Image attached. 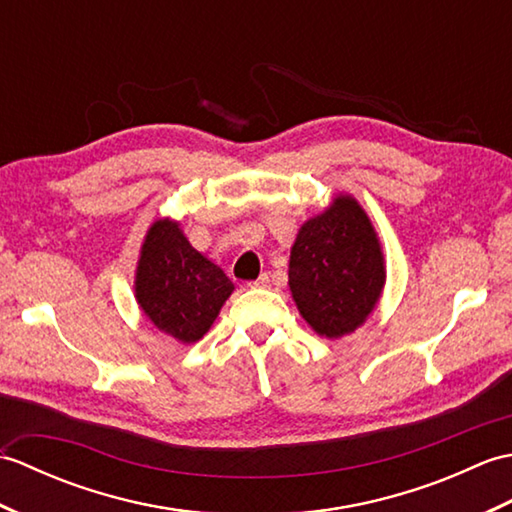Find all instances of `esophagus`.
Listing matches in <instances>:
<instances>
[{
    "mask_svg": "<svg viewBox=\"0 0 512 512\" xmlns=\"http://www.w3.org/2000/svg\"><path fill=\"white\" fill-rule=\"evenodd\" d=\"M248 286L250 288H268L270 286V279H268V275H262V277H257L255 281H250Z\"/></svg>",
    "mask_w": 512,
    "mask_h": 512,
    "instance_id": "obj_1",
    "label": "esophagus"
}]
</instances>
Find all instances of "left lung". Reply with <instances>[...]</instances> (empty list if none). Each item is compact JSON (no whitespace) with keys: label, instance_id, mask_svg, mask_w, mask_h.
Instances as JSON below:
<instances>
[{"label":"left lung","instance_id":"obj_1","mask_svg":"<svg viewBox=\"0 0 512 512\" xmlns=\"http://www.w3.org/2000/svg\"><path fill=\"white\" fill-rule=\"evenodd\" d=\"M387 281L383 246L354 195L339 193L301 224L290 248L288 286L297 310L325 339H341L367 321Z\"/></svg>","mask_w":512,"mask_h":512}]
</instances>
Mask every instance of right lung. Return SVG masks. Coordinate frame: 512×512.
I'll use <instances>...</instances> for the list:
<instances>
[{"label": "right lung", "instance_id": "1", "mask_svg": "<svg viewBox=\"0 0 512 512\" xmlns=\"http://www.w3.org/2000/svg\"><path fill=\"white\" fill-rule=\"evenodd\" d=\"M233 290L224 270L191 246L178 220L160 217L147 228L134 297L160 332L178 343L200 341Z\"/></svg>", "mask_w": 512, "mask_h": 512}]
</instances>
